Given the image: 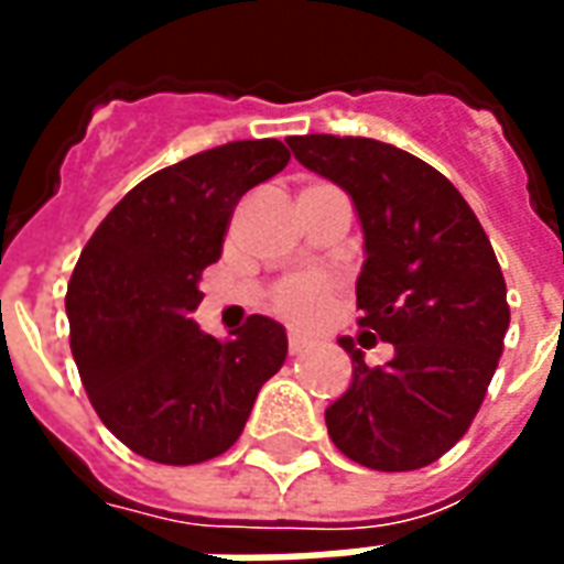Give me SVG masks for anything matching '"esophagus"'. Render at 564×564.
Instances as JSON below:
<instances>
[{
	"label": "esophagus",
	"instance_id": "34e87169",
	"mask_svg": "<svg viewBox=\"0 0 564 564\" xmlns=\"http://www.w3.org/2000/svg\"><path fill=\"white\" fill-rule=\"evenodd\" d=\"M307 347H311V338L299 335V332H290V354H293V356L305 354Z\"/></svg>",
	"mask_w": 564,
	"mask_h": 564
}]
</instances>
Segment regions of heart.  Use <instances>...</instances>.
Listing matches in <instances>:
<instances>
[{"instance_id":"1","label":"heart","mask_w":564,"mask_h":564,"mask_svg":"<svg viewBox=\"0 0 564 564\" xmlns=\"http://www.w3.org/2000/svg\"><path fill=\"white\" fill-rule=\"evenodd\" d=\"M329 278H323L317 271L295 274L283 283L281 293H278V311L293 323H314L317 317H323V311L329 305Z\"/></svg>"}]
</instances>
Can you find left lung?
Segmentation results:
<instances>
[{"instance_id":"1","label":"left lung","mask_w":564,"mask_h":564,"mask_svg":"<svg viewBox=\"0 0 564 564\" xmlns=\"http://www.w3.org/2000/svg\"><path fill=\"white\" fill-rule=\"evenodd\" d=\"M293 156L354 198L366 235L356 281L359 326L395 354L326 408L335 447L375 471L441 459L484 404L510 323L508 286L468 202L414 153L375 139L293 135Z\"/></svg>"}]
</instances>
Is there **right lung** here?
Returning a JSON list of instances; mask_svg holds the SVG:
<instances>
[{
	"instance_id": "add662e5",
	"label": "right lung",
	"mask_w": 564,
	"mask_h": 564,
	"mask_svg": "<svg viewBox=\"0 0 564 564\" xmlns=\"http://www.w3.org/2000/svg\"><path fill=\"white\" fill-rule=\"evenodd\" d=\"M286 162L278 139L202 150L132 186L80 250L66 293L72 356L99 420L144 459L226 453L286 359L271 317H247L226 341L193 323L238 198Z\"/></svg>"
}]
</instances>
